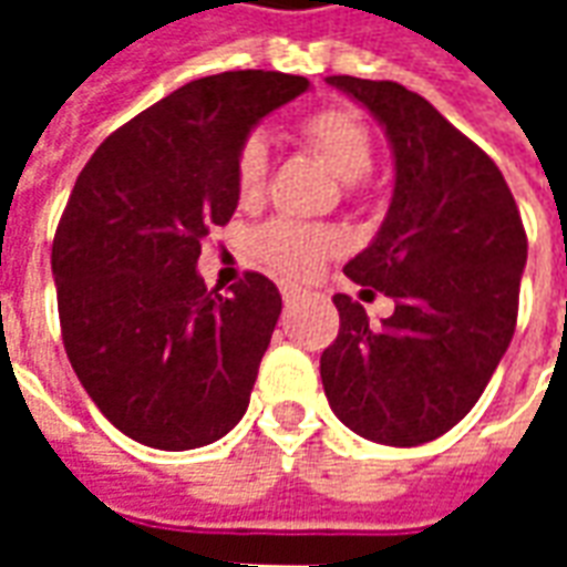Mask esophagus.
I'll return each instance as SVG.
<instances>
[{
	"label": "esophagus",
	"mask_w": 567,
	"mask_h": 567,
	"mask_svg": "<svg viewBox=\"0 0 567 567\" xmlns=\"http://www.w3.org/2000/svg\"><path fill=\"white\" fill-rule=\"evenodd\" d=\"M279 291H282V300H285V303H297L300 297L307 295L303 288H297V285H291V282H285L282 288H279Z\"/></svg>",
	"instance_id": "obj_1"
}]
</instances>
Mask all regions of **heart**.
Returning <instances> with one entry per match:
<instances>
[{
	"mask_svg": "<svg viewBox=\"0 0 567 567\" xmlns=\"http://www.w3.org/2000/svg\"><path fill=\"white\" fill-rule=\"evenodd\" d=\"M300 140L307 142V148L316 151L343 182H361L373 173L377 142L364 117L352 109L328 105V109L312 112L300 121ZM267 173H270L267 145L251 136L236 151L234 163L236 197L243 206H258L267 190ZM337 248H340V236L333 234L331 227L303 224L295 218H272L255 236L258 258L270 270L291 276V279H307L312 272H319L321 264L337 255Z\"/></svg>",
	"mask_w": 567,
	"mask_h": 567,
	"instance_id": "obj_1",
	"label": "heart"
}]
</instances>
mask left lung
Returning a JSON list of instances; mask_svg holds the SVG:
<instances>
[{
    "label": "left lung",
    "instance_id": "obj_1",
    "mask_svg": "<svg viewBox=\"0 0 567 567\" xmlns=\"http://www.w3.org/2000/svg\"><path fill=\"white\" fill-rule=\"evenodd\" d=\"M328 84L380 117L398 178L377 239L346 264L394 312L377 328L358 300L333 295L340 331L321 352V382L355 434L419 446L471 413L507 352L528 236L495 161L425 96L398 81Z\"/></svg>",
    "mask_w": 567,
    "mask_h": 567
}]
</instances>
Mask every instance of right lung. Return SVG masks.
Masks as SVG:
<instances>
[{"label":"right lung","mask_w":567,"mask_h":567,"mask_svg":"<svg viewBox=\"0 0 567 567\" xmlns=\"http://www.w3.org/2000/svg\"><path fill=\"white\" fill-rule=\"evenodd\" d=\"M307 87L264 69L190 81L117 127L69 194L51 248L69 364L145 446H206L246 416L282 297L251 270L209 291L197 258L234 218L248 130Z\"/></svg>","instance_id":"1"}]
</instances>
